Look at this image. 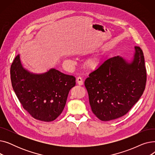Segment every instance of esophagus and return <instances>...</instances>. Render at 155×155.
Listing matches in <instances>:
<instances>
[{
    "label": "esophagus",
    "mask_w": 155,
    "mask_h": 155,
    "mask_svg": "<svg viewBox=\"0 0 155 155\" xmlns=\"http://www.w3.org/2000/svg\"><path fill=\"white\" fill-rule=\"evenodd\" d=\"M77 82L79 85H82L84 84V81L82 80V78H81L80 77H77Z\"/></svg>",
    "instance_id": "obj_1"
}]
</instances>
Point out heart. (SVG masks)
Segmentation results:
<instances>
[{"mask_svg": "<svg viewBox=\"0 0 155 155\" xmlns=\"http://www.w3.org/2000/svg\"><path fill=\"white\" fill-rule=\"evenodd\" d=\"M98 64H99V61L96 59H91L90 60H88V61L87 62L88 66L91 68H95L97 65H98Z\"/></svg>", "mask_w": 155, "mask_h": 155, "instance_id": "obj_1", "label": "heart"}]
</instances>
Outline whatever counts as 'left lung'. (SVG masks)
Returning a JSON list of instances; mask_svg holds the SVG:
<instances>
[{"mask_svg": "<svg viewBox=\"0 0 155 155\" xmlns=\"http://www.w3.org/2000/svg\"><path fill=\"white\" fill-rule=\"evenodd\" d=\"M85 80L89 103L102 121L125 115L139 101L146 82L143 51L134 46L133 58L117 56L104 60Z\"/></svg>", "mask_w": 155, "mask_h": 155, "instance_id": "8db88e82", "label": "left lung"}]
</instances>
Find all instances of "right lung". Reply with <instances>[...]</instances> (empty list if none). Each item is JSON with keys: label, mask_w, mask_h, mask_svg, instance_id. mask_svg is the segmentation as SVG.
Segmentation results:
<instances>
[{"label": "right lung", "mask_w": 155, "mask_h": 155, "mask_svg": "<svg viewBox=\"0 0 155 155\" xmlns=\"http://www.w3.org/2000/svg\"><path fill=\"white\" fill-rule=\"evenodd\" d=\"M12 88L23 108L36 119L51 122L63 112L75 78L55 68L34 73L24 68L20 55L11 67Z\"/></svg>", "instance_id": "add662e5"}]
</instances>
